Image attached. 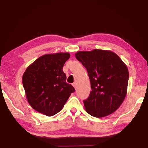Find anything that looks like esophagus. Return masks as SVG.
Instances as JSON below:
<instances>
[{
  "label": "esophagus",
  "mask_w": 148,
  "mask_h": 148,
  "mask_svg": "<svg viewBox=\"0 0 148 148\" xmlns=\"http://www.w3.org/2000/svg\"><path fill=\"white\" fill-rule=\"evenodd\" d=\"M72 86H73L74 87V88L76 89V83H72Z\"/></svg>",
  "instance_id": "34e87169"
}]
</instances>
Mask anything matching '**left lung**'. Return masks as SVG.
<instances>
[{"instance_id": "left-lung-1", "label": "left lung", "mask_w": 148, "mask_h": 148, "mask_svg": "<svg viewBox=\"0 0 148 148\" xmlns=\"http://www.w3.org/2000/svg\"><path fill=\"white\" fill-rule=\"evenodd\" d=\"M75 56L86 69L91 83L90 95L83 100L86 112L96 118L112 114L126 97L127 65L116 53L106 50L78 51Z\"/></svg>"}]
</instances>
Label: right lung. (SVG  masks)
Listing matches in <instances>:
<instances>
[{
	"instance_id": "obj_1",
	"label": "right lung",
	"mask_w": 148,
	"mask_h": 148,
	"mask_svg": "<svg viewBox=\"0 0 148 148\" xmlns=\"http://www.w3.org/2000/svg\"><path fill=\"white\" fill-rule=\"evenodd\" d=\"M69 53L41 56L30 65L22 78L29 104L40 113L52 116L64 108L71 94L75 92L66 83L63 67L70 58Z\"/></svg>"
}]
</instances>
